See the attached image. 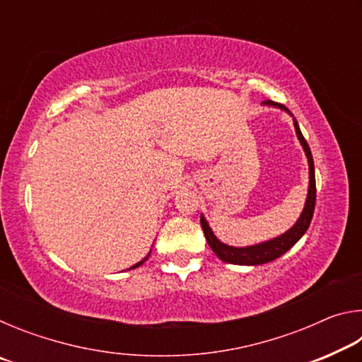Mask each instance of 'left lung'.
<instances>
[{
    "instance_id": "obj_1",
    "label": "left lung",
    "mask_w": 362,
    "mask_h": 362,
    "mask_svg": "<svg viewBox=\"0 0 362 362\" xmlns=\"http://www.w3.org/2000/svg\"><path fill=\"white\" fill-rule=\"evenodd\" d=\"M263 105H272L284 110L289 115H292L287 107H284L283 103H276L273 100H265ZM293 127H296V134L302 144L305 155L308 158V169H310V183H308V194H306V201H305V207L302 214H300L298 220L296 225L292 226L291 230H287L284 235H281L274 240H269L260 244H254V246H247V247H233L228 246V244H223L222 241H218L214 231L211 230L209 223L206 222L204 216H201V226H203L206 241L209 244L211 249L214 250L220 260H223L226 263H235V265H263V263H268L274 259H278L283 254H286L293 244H296L300 238L305 235V231L308 230V226L311 223V218H313V212H315V204H316V180H315V163H313V156H311L310 146L306 144V140L303 137L302 131H300L298 122L293 119Z\"/></svg>"
}]
</instances>
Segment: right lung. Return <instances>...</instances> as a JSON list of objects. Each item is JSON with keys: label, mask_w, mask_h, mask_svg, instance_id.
Returning <instances> with one entry per match:
<instances>
[{"label": "right lung", "mask_w": 362, "mask_h": 362, "mask_svg": "<svg viewBox=\"0 0 362 362\" xmlns=\"http://www.w3.org/2000/svg\"><path fill=\"white\" fill-rule=\"evenodd\" d=\"M148 257H150V254H148V255H146V257H145V259H144V260H140V262H139V263H136V265H132V267H131V268H129V269H134V268H137V267H140V265H142V263H144V262H145V260H146V259H148Z\"/></svg>", "instance_id": "add662e5"}]
</instances>
